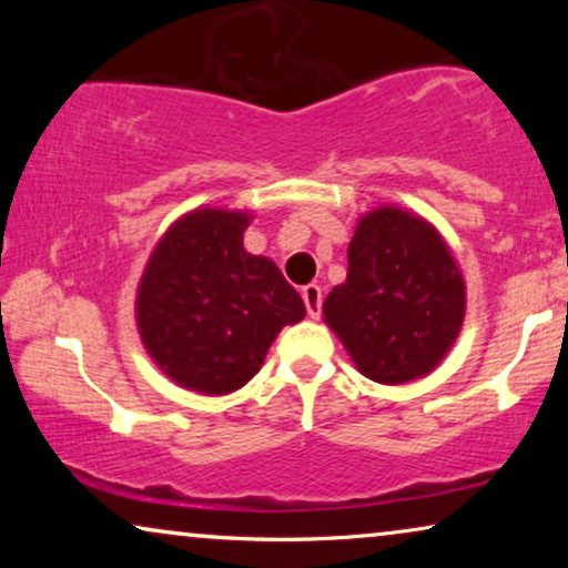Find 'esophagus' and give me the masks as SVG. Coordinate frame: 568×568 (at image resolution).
Here are the masks:
<instances>
[{
	"instance_id": "obj_1",
	"label": "esophagus",
	"mask_w": 568,
	"mask_h": 568,
	"mask_svg": "<svg viewBox=\"0 0 568 568\" xmlns=\"http://www.w3.org/2000/svg\"><path fill=\"white\" fill-rule=\"evenodd\" d=\"M302 300H305V307H307V315L317 321L321 317V307H323V292L317 284H307L305 290H302Z\"/></svg>"
}]
</instances>
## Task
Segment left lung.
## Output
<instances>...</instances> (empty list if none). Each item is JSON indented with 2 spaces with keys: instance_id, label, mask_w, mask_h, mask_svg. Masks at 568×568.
<instances>
[{
  "instance_id": "left-lung-1",
  "label": "left lung",
  "mask_w": 568,
  "mask_h": 568,
  "mask_svg": "<svg viewBox=\"0 0 568 568\" xmlns=\"http://www.w3.org/2000/svg\"><path fill=\"white\" fill-rule=\"evenodd\" d=\"M346 255V282L325 297L323 321L354 367L379 385L437 369L465 321V278L439 230L383 204L359 216Z\"/></svg>"
}]
</instances>
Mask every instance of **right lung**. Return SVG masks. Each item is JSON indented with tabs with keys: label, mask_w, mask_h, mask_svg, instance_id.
Listing matches in <instances>:
<instances>
[{
	"label": "right lung",
	"mask_w": 568,
	"mask_h": 568,
	"mask_svg": "<svg viewBox=\"0 0 568 568\" xmlns=\"http://www.w3.org/2000/svg\"><path fill=\"white\" fill-rule=\"evenodd\" d=\"M253 214L199 206L158 240L136 286V331L162 375L201 395H227L258 375L305 302L266 255L245 251Z\"/></svg>",
	"instance_id": "1"
}]
</instances>
